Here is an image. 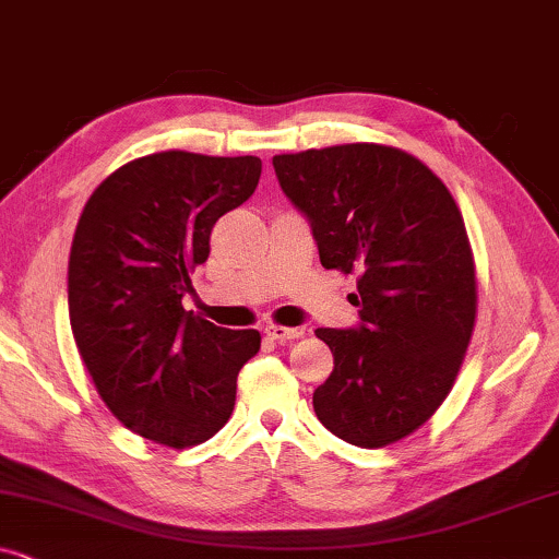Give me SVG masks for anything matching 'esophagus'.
Masks as SVG:
<instances>
[{
	"label": "esophagus",
	"instance_id": "obj_1",
	"mask_svg": "<svg viewBox=\"0 0 559 559\" xmlns=\"http://www.w3.org/2000/svg\"><path fill=\"white\" fill-rule=\"evenodd\" d=\"M264 333L270 335L272 341H277V343H289V341H295V338H300V335L305 333L302 328H285V325H266L264 328Z\"/></svg>",
	"mask_w": 559,
	"mask_h": 559
}]
</instances>
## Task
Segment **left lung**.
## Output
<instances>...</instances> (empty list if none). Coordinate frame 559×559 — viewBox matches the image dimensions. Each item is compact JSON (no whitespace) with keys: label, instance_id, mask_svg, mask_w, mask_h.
<instances>
[{"label":"left lung","instance_id":"1","mask_svg":"<svg viewBox=\"0 0 559 559\" xmlns=\"http://www.w3.org/2000/svg\"><path fill=\"white\" fill-rule=\"evenodd\" d=\"M325 270L358 274L356 328H318L333 371L320 423L358 448L415 432L453 389L476 323V266L461 211L430 167L384 144L274 155Z\"/></svg>","mask_w":559,"mask_h":559}]
</instances>
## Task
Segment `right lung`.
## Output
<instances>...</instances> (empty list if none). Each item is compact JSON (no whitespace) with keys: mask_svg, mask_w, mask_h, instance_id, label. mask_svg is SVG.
Listing matches in <instances>:
<instances>
[{"mask_svg":"<svg viewBox=\"0 0 559 559\" xmlns=\"http://www.w3.org/2000/svg\"><path fill=\"white\" fill-rule=\"evenodd\" d=\"M262 159L157 152L111 173L88 198L68 262L75 346L129 430L190 448L228 423L236 377L259 331H228L182 308L209 259L213 224L254 193Z\"/></svg>","mask_w":559,"mask_h":559,"instance_id":"obj_1","label":"right lung"}]
</instances>
